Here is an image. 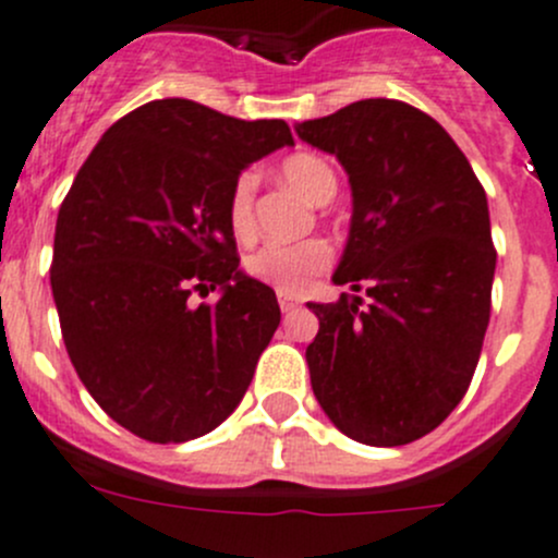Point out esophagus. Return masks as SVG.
I'll list each match as a JSON object with an SVG mask.
<instances>
[{
  "label": "esophagus",
  "instance_id": "obj_1",
  "mask_svg": "<svg viewBox=\"0 0 558 558\" xmlns=\"http://www.w3.org/2000/svg\"><path fill=\"white\" fill-rule=\"evenodd\" d=\"M279 308H281V312H284V314L295 312L298 301H295V298H290V295H279Z\"/></svg>",
  "mask_w": 558,
  "mask_h": 558
}]
</instances>
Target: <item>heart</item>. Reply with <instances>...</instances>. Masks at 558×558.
Segmentation results:
<instances>
[{
  "label": "heart",
  "instance_id": "obj_1",
  "mask_svg": "<svg viewBox=\"0 0 558 558\" xmlns=\"http://www.w3.org/2000/svg\"><path fill=\"white\" fill-rule=\"evenodd\" d=\"M279 175L312 203H328L336 192V173L328 159L312 151H295L279 162ZM255 195L257 175L252 170L235 179L228 197V225L235 241L255 239ZM333 263V250L323 239L298 244H268L244 260L246 277L274 287L281 295H301Z\"/></svg>",
  "mask_w": 558,
  "mask_h": 558
}]
</instances>
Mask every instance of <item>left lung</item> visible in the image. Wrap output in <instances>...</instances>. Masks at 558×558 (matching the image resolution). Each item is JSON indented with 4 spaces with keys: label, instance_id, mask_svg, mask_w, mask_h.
<instances>
[{
    "label": "left lung",
    "instance_id": "left-lung-1",
    "mask_svg": "<svg viewBox=\"0 0 558 558\" xmlns=\"http://www.w3.org/2000/svg\"><path fill=\"white\" fill-rule=\"evenodd\" d=\"M295 132L350 175L333 281L368 295L308 303L312 390L355 442H415L459 407L483 350L496 268L485 190L442 124L401 99H361Z\"/></svg>",
    "mask_w": 558,
    "mask_h": 558
}]
</instances>
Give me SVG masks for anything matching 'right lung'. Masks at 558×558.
I'll return each instance as SVG.
<instances>
[{
    "label": "right lung",
    "mask_w": 558,
    "mask_h": 558,
    "mask_svg": "<svg viewBox=\"0 0 558 558\" xmlns=\"http://www.w3.org/2000/svg\"><path fill=\"white\" fill-rule=\"evenodd\" d=\"M290 143L281 119L173 97L116 121L81 165L51 290L81 383L135 437H203L244 399L281 312L271 287L239 271L228 197L246 165ZM217 286V304L191 303Z\"/></svg>",
    "instance_id": "1"
}]
</instances>
